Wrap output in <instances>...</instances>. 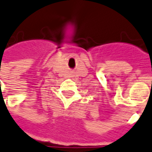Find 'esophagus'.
I'll list each match as a JSON object with an SVG mask.
<instances>
[{
    "mask_svg": "<svg viewBox=\"0 0 152 152\" xmlns=\"http://www.w3.org/2000/svg\"><path fill=\"white\" fill-rule=\"evenodd\" d=\"M73 77H74V76H73Z\"/></svg>",
    "mask_w": 152,
    "mask_h": 152,
    "instance_id": "1",
    "label": "esophagus"
}]
</instances>
